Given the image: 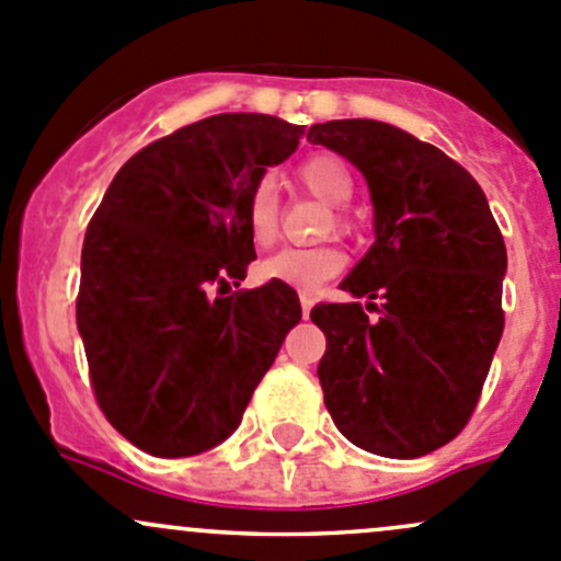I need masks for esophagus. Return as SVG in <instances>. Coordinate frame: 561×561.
Returning <instances> with one entry per match:
<instances>
[{
  "label": "esophagus",
  "mask_w": 561,
  "mask_h": 561,
  "mask_svg": "<svg viewBox=\"0 0 561 561\" xmlns=\"http://www.w3.org/2000/svg\"><path fill=\"white\" fill-rule=\"evenodd\" d=\"M299 302H302V316H305V319H308L310 308H313V294L302 291V294H299Z\"/></svg>",
  "instance_id": "34e87169"
}]
</instances>
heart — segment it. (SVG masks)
<instances>
[{"label": "heart", "instance_id": "obj_1", "mask_svg": "<svg viewBox=\"0 0 561 561\" xmlns=\"http://www.w3.org/2000/svg\"><path fill=\"white\" fill-rule=\"evenodd\" d=\"M297 180L302 182V187L313 196H319L321 202L335 204L332 207V220L327 224V234L332 229L337 234H346L352 231L354 220L348 215V209L343 204L354 196V176L352 169L343 163L337 154L319 152L305 158L297 165ZM248 231H251V240L256 245H273L275 237L280 229V207H278V191H275V182L270 176L253 185L251 196H248ZM346 267V256H343L341 248L335 245H321V248H283V251L270 256L262 264V275L267 280H283L286 286L299 288V291H313L316 286H321L324 280L335 278L341 270Z\"/></svg>", "mask_w": 561, "mask_h": 561}]
</instances>
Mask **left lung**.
I'll return each instance as SVG.
<instances>
[{
  "label": "left lung",
  "instance_id": "left-lung-1",
  "mask_svg": "<svg viewBox=\"0 0 561 561\" xmlns=\"http://www.w3.org/2000/svg\"><path fill=\"white\" fill-rule=\"evenodd\" d=\"M308 138L368 180L376 242L341 288L381 299L310 310L327 337L324 407L374 456H428L467 428L502 341V231L474 176L401 127L332 119Z\"/></svg>",
  "mask_w": 561,
  "mask_h": 561
}]
</instances>
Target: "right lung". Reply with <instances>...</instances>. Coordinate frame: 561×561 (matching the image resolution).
I'll return each mask as SVG.
<instances>
[{"mask_svg": "<svg viewBox=\"0 0 561 561\" xmlns=\"http://www.w3.org/2000/svg\"><path fill=\"white\" fill-rule=\"evenodd\" d=\"M302 133L267 114L193 122L138 149L94 209L76 321L100 412L149 456L231 436L302 319L283 280L226 294L256 259L248 196Z\"/></svg>", "mask_w": 561, "mask_h": 561, "instance_id": "1", "label": "right lung"}]
</instances>
